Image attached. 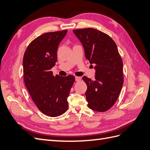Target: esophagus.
<instances>
[{"mask_svg":"<svg viewBox=\"0 0 150 150\" xmlns=\"http://www.w3.org/2000/svg\"><path fill=\"white\" fill-rule=\"evenodd\" d=\"M75 79H76V81H77V82L79 81L80 80H81V78H80V77H78V76H76V77H75Z\"/></svg>","mask_w":150,"mask_h":150,"instance_id":"obj_1","label":"esophagus"}]
</instances>
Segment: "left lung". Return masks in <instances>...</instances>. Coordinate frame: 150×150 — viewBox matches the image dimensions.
Instances as JSON below:
<instances>
[{
	"instance_id": "8db88e82",
	"label": "left lung",
	"mask_w": 150,
	"mask_h": 150,
	"mask_svg": "<svg viewBox=\"0 0 150 150\" xmlns=\"http://www.w3.org/2000/svg\"><path fill=\"white\" fill-rule=\"evenodd\" d=\"M85 50V57L95 64L96 76L92 81L86 76L85 96L88 106L105 112L117 100L123 84V62L116 43L110 36L92 28L73 30Z\"/></svg>"
}]
</instances>
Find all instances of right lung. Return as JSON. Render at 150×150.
<instances>
[{
	"mask_svg": "<svg viewBox=\"0 0 150 150\" xmlns=\"http://www.w3.org/2000/svg\"><path fill=\"white\" fill-rule=\"evenodd\" d=\"M67 30L45 33L33 40L23 59L25 85L36 106L44 114L56 117L67 110V97L74 76H54L58 47Z\"/></svg>",
	"mask_w": 150,
	"mask_h": 150,
	"instance_id": "right-lung-1",
	"label": "right lung"
}]
</instances>
